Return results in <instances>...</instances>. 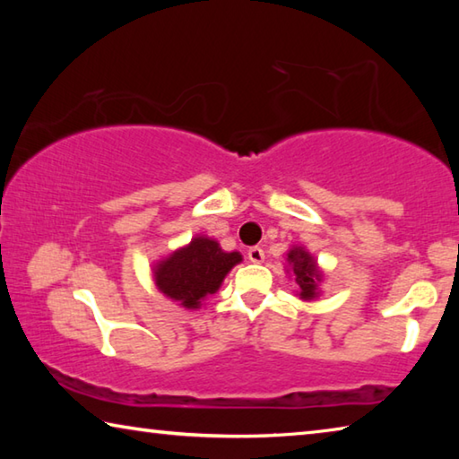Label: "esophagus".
I'll return each mask as SVG.
<instances>
[{"mask_svg": "<svg viewBox=\"0 0 459 459\" xmlns=\"http://www.w3.org/2000/svg\"><path fill=\"white\" fill-rule=\"evenodd\" d=\"M248 261H253V263H263L265 261V251H263L261 247H251L248 248Z\"/></svg>", "mask_w": 459, "mask_h": 459, "instance_id": "34e87169", "label": "esophagus"}]
</instances>
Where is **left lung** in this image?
Wrapping results in <instances>:
<instances>
[{
    "label": "left lung",
    "mask_w": 459,
    "mask_h": 459,
    "mask_svg": "<svg viewBox=\"0 0 459 459\" xmlns=\"http://www.w3.org/2000/svg\"><path fill=\"white\" fill-rule=\"evenodd\" d=\"M287 261L293 265V275L295 283L299 285V295L304 299L316 298V283L320 281V271L316 267V261L309 257L304 248H293V251L287 253Z\"/></svg>",
    "instance_id": "1"
}]
</instances>
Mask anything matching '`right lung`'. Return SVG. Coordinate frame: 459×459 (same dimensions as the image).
<instances>
[{
  "instance_id": "obj_1",
  "label": "right lung",
  "mask_w": 459,
  "mask_h": 459,
  "mask_svg": "<svg viewBox=\"0 0 459 459\" xmlns=\"http://www.w3.org/2000/svg\"><path fill=\"white\" fill-rule=\"evenodd\" d=\"M237 263H240L238 253H224L216 240L196 237L188 247L158 263L155 285L184 307L196 309L202 298L216 293Z\"/></svg>"
}]
</instances>
